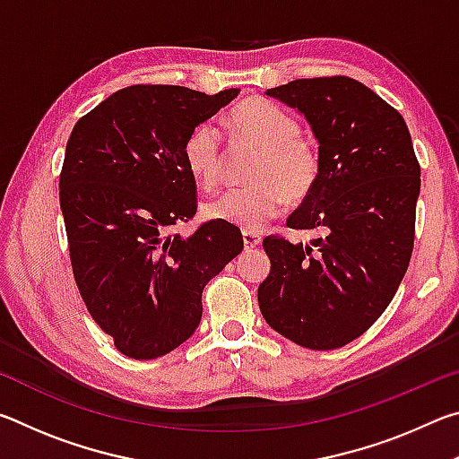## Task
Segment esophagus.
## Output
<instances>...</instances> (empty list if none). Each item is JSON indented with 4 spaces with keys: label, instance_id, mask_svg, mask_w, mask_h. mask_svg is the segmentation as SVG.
I'll use <instances>...</instances> for the list:
<instances>
[{
    "label": "esophagus",
    "instance_id": "34e87169",
    "mask_svg": "<svg viewBox=\"0 0 459 459\" xmlns=\"http://www.w3.org/2000/svg\"><path fill=\"white\" fill-rule=\"evenodd\" d=\"M243 243H245V248L259 247V245H261V235H259V232L245 230V232H243Z\"/></svg>",
    "mask_w": 459,
    "mask_h": 459
}]
</instances>
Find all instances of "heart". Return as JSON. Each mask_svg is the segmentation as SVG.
I'll use <instances>...</instances> for the list:
<instances>
[{
    "label": "heart",
    "instance_id": "heart-1",
    "mask_svg": "<svg viewBox=\"0 0 459 459\" xmlns=\"http://www.w3.org/2000/svg\"><path fill=\"white\" fill-rule=\"evenodd\" d=\"M229 127L261 152L251 168L253 184L206 202V219L255 232L283 211L285 200L298 204L312 196L320 180L322 155L312 139L299 135V123L291 113L267 99H247L230 111ZM182 155L202 188L221 182L224 152L219 129L211 123L190 131Z\"/></svg>",
    "mask_w": 459,
    "mask_h": 459
}]
</instances>
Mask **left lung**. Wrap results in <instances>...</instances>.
<instances>
[{
    "mask_svg": "<svg viewBox=\"0 0 459 459\" xmlns=\"http://www.w3.org/2000/svg\"><path fill=\"white\" fill-rule=\"evenodd\" d=\"M265 95L298 108L320 143V180L287 227L322 237L263 240L271 271L259 307L295 344L333 351L378 320L405 277L421 168L401 113L359 81L299 79Z\"/></svg>",
    "mask_w": 459,
    "mask_h": 459,
    "instance_id": "8db88e82",
    "label": "left lung"
}]
</instances>
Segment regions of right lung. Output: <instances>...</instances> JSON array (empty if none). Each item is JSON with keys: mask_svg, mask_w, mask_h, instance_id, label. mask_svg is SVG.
Instances as JSON below:
<instances>
[{"mask_svg": "<svg viewBox=\"0 0 459 459\" xmlns=\"http://www.w3.org/2000/svg\"><path fill=\"white\" fill-rule=\"evenodd\" d=\"M237 95L135 84L99 103L68 137L60 208L74 281L129 359H158L188 340L204 285L243 251V235L227 222H204L190 237L169 232L196 214L186 137Z\"/></svg>", "mask_w": 459, "mask_h": 459, "instance_id": "right-lung-1", "label": "right lung"}]
</instances>
